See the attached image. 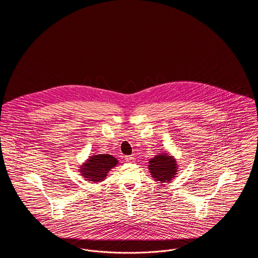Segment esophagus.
Segmentation results:
<instances>
[{
  "label": "esophagus",
  "mask_w": 258,
  "mask_h": 258,
  "mask_svg": "<svg viewBox=\"0 0 258 258\" xmlns=\"http://www.w3.org/2000/svg\"><path fill=\"white\" fill-rule=\"evenodd\" d=\"M124 160H125V161H127V162H134L135 161V158L132 157V156H126L124 158Z\"/></svg>",
  "instance_id": "34e87169"
}]
</instances>
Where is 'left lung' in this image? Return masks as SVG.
Here are the masks:
<instances>
[{
	"label": "left lung",
	"mask_w": 258,
	"mask_h": 258,
	"mask_svg": "<svg viewBox=\"0 0 258 258\" xmlns=\"http://www.w3.org/2000/svg\"><path fill=\"white\" fill-rule=\"evenodd\" d=\"M149 169L152 177L161 183H168L177 174L176 161L166 154H160L149 161Z\"/></svg>",
	"instance_id": "8db88e82"
}]
</instances>
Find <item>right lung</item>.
<instances>
[{
	"instance_id": "add662e5",
	"label": "right lung",
	"mask_w": 258,
	"mask_h": 258,
	"mask_svg": "<svg viewBox=\"0 0 258 258\" xmlns=\"http://www.w3.org/2000/svg\"><path fill=\"white\" fill-rule=\"evenodd\" d=\"M117 163V160L111 155L98 154L88 160V162L82 166L81 173L88 181L93 183L101 182L107 176V173L111 168H113Z\"/></svg>"
}]
</instances>
